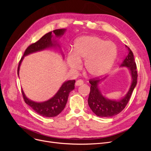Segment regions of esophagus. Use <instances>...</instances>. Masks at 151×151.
I'll return each mask as SVG.
<instances>
[{
	"label": "esophagus",
	"mask_w": 151,
	"mask_h": 151,
	"mask_svg": "<svg viewBox=\"0 0 151 151\" xmlns=\"http://www.w3.org/2000/svg\"><path fill=\"white\" fill-rule=\"evenodd\" d=\"M83 84H84V81H83V80L79 79V80H77V81H76V86H81V85Z\"/></svg>",
	"instance_id": "1"
}]
</instances>
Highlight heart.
Returning a JSON list of instances; mask_svg holds the SVG:
<instances>
[{
	"label": "heart",
	"mask_w": 151,
	"mask_h": 151,
	"mask_svg": "<svg viewBox=\"0 0 151 151\" xmlns=\"http://www.w3.org/2000/svg\"><path fill=\"white\" fill-rule=\"evenodd\" d=\"M117 55L116 45L98 36H83L74 43V53L68 55L67 62L73 70H79L85 60V68L88 74L99 77L106 74L115 62Z\"/></svg>",
	"instance_id": "b5f03b06"
}]
</instances>
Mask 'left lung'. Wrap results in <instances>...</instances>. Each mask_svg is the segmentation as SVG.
<instances>
[{
  "instance_id": "left-lung-1",
  "label": "left lung",
  "mask_w": 151,
  "mask_h": 151,
  "mask_svg": "<svg viewBox=\"0 0 151 151\" xmlns=\"http://www.w3.org/2000/svg\"><path fill=\"white\" fill-rule=\"evenodd\" d=\"M127 47V46H126ZM129 53L120 67H126L129 68L132 76V84L130 89L125 96L120 100H111L107 99L102 95L98 88V84L100 81L104 79H99L98 77L89 80L91 84L90 93L88 98V104L96 115L100 117H111L120 113L124 109L132 95V92L135 88L137 81V65L134 60V54L129 48Z\"/></svg>"
}]
</instances>
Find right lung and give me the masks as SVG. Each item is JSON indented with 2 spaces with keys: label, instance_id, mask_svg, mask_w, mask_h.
<instances>
[{
  "label": "right lung",
  "instance_id": "right-lung-1",
  "mask_svg": "<svg viewBox=\"0 0 151 151\" xmlns=\"http://www.w3.org/2000/svg\"><path fill=\"white\" fill-rule=\"evenodd\" d=\"M65 30V29H58L50 31L42 36L38 42L30 45L25 50L23 56L21 57V60L19 61L17 68V74L19 75L20 65L25 56L32 53L42 51L46 48L55 47L56 46L59 47V45L57 43L56 41L52 40V38L54 35L56 38L60 37L64 34ZM75 80L65 81L53 98L42 103L35 102L27 98L22 90V94L25 103L40 115L45 117H54L60 114L64 109L67 102L68 95L70 91L75 88Z\"/></svg>",
  "mask_w": 151,
  "mask_h": 151
}]
</instances>
